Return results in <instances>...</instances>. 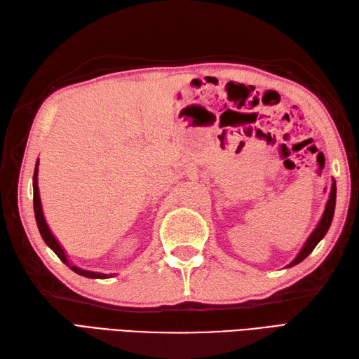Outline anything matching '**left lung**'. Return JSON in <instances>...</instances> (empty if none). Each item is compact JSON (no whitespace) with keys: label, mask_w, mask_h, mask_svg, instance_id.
Listing matches in <instances>:
<instances>
[{"label":"left lung","mask_w":359,"mask_h":359,"mask_svg":"<svg viewBox=\"0 0 359 359\" xmlns=\"http://www.w3.org/2000/svg\"><path fill=\"white\" fill-rule=\"evenodd\" d=\"M335 201H337V184H335V181H334V182H332V189H330L329 201H327V204H326V210H325V213H323L318 225L316 226V230H313V231L311 233L308 241L304 242L303 248L300 250V252H299V255H297V257L291 262V264L287 265V268H291V266H294V265H297V264H300V262L304 260L306 257H308V256L311 255V252L313 251V248H316V247L318 245V242H320L323 238H325L327 230H329V226H330V224H332V219H334Z\"/></svg>","instance_id":"1"}]
</instances>
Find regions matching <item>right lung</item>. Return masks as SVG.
Listing matches in <instances>:
<instances>
[{
	"instance_id": "1",
	"label": "right lung",
	"mask_w": 359,
	"mask_h": 359,
	"mask_svg": "<svg viewBox=\"0 0 359 359\" xmlns=\"http://www.w3.org/2000/svg\"><path fill=\"white\" fill-rule=\"evenodd\" d=\"M33 207H34V217H36V224H38V229H39V233L42 236L43 242H46L47 245L56 252V256L60 260H62L67 266L72 268L74 273H77L79 276H83V277H88V278H108V277L114 276V274L94 273V271H86V269L77 268V266L69 264V260L67 259V255H65L64 248L59 245V242L56 241L55 236L51 234L48 225L46 222V217H43V213H42V205H41V198H39V187H38V163H36V168H34V173H33Z\"/></svg>"
}]
</instances>
